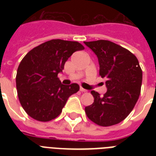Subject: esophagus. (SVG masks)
I'll return each instance as SVG.
<instances>
[{"mask_svg": "<svg viewBox=\"0 0 156 156\" xmlns=\"http://www.w3.org/2000/svg\"><path fill=\"white\" fill-rule=\"evenodd\" d=\"M80 90L82 91V92H87V90H86V89H84V88H83L82 87H80Z\"/></svg>", "mask_w": 156, "mask_h": 156, "instance_id": "esophagus-1", "label": "esophagus"}]
</instances>
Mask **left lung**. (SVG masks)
<instances>
[{
	"instance_id": "obj_1",
	"label": "left lung",
	"mask_w": 156,
	"mask_h": 156,
	"mask_svg": "<svg viewBox=\"0 0 156 156\" xmlns=\"http://www.w3.org/2000/svg\"><path fill=\"white\" fill-rule=\"evenodd\" d=\"M97 56L100 76L105 78L104 96L91 91L94 102L85 108L90 121L98 126H111L127 117L141 92L143 71L137 57L128 49L108 40L84 42Z\"/></svg>"
}]
</instances>
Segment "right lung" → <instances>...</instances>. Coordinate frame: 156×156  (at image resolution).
<instances>
[{
  "label": "right lung",
  "instance_id": "right-lung-1",
  "mask_svg": "<svg viewBox=\"0 0 156 156\" xmlns=\"http://www.w3.org/2000/svg\"><path fill=\"white\" fill-rule=\"evenodd\" d=\"M83 49L80 43L57 39L43 43L23 57L16 87L21 105L30 117L52 121L61 113L68 98L79 90L77 83L61 84L57 74L73 52Z\"/></svg>",
  "mask_w": 156,
  "mask_h": 156
}]
</instances>
